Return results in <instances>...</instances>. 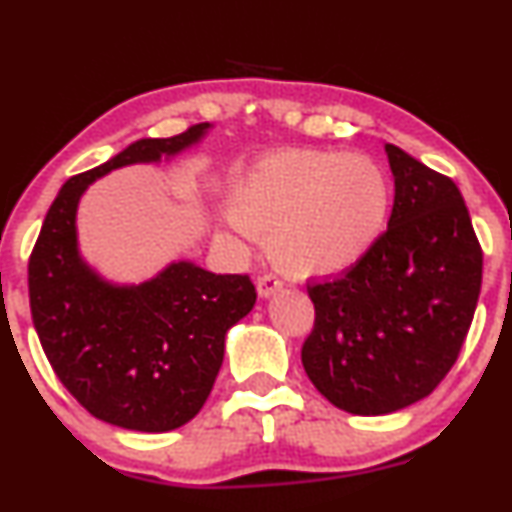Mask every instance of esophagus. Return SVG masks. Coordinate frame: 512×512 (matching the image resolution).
<instances>
[{
    "instance_id": "esophagus-1",
    "label": "esophagus",
    "mask_w": 512,
    "mask_h": 512,
    "mask_svg": "<svg viewBox=\"0 0 512 512\" xmlns=\"http://www.w3.org/2000/svg\"><path fill=\"white\" fill-rule=\"evenodd\" d=\"M283 288V281L276 279L274 274H264L257 279V293H260V298H272L274 293H279Z\"/></svg>"
}]
</instances>
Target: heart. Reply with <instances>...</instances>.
Instances as JSON below:
<instances>
[{
  "mask_svg": "<svg viewBox=\"0 0 512 512\" xmlns=\"http://www.w3.org/2000/svg\"><path fill=\"white\" fill-rule=\"evenodd\" d=\"M389 212V176L372 157L283 150L240 181L231 197L236 226L224 238H269L286 272L334 276L372 252Z\"/></svg>",
  "mask_w": 512,
  "mask_h": 512,
  "instance_id": "heart-1",
  "label": "heart"
}]
</instances>
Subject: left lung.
<instances>
[{"mask_svg": "<svg viewBox=\"0 0 512 512\" xmlns=\"http://www.w3.org/2000/svg\"><path fill=\"white\" fill-rule=\"evenodd\" d=\"M389 229L362 262L307 286L315 329L303 367L353 415H389L427 398L458 360L482 288V248L463 195L396 145Z\"/></svg>", "mask_w": 512, "mask_h": 512, "instance_id": "1", "label": "left lung"}]
</instances>
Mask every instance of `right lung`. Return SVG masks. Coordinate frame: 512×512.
Here are the masks:
<instances>
[{
  "mask_svg": "<svg viewBox=\"0 0 512 512\" xmlns=\"http://www.w3.org/2000/svg\"><path fill=\"white\" fill-rule=\"evenodd\" d=\"M209 128L135 140L69 178L30 255V312L49 365L90 415L114 427L159 434L193 420L224 362L226 334L257 293L245 274H212L190 260L140 283L107 281L80 255L78 202L97 178L181 155Z\"/></svg>",
  "mask_w": 512,
  "mask_h": 512,
  "instance_id": "obj_1",
  "label": "right lung"
}]
</instances>
